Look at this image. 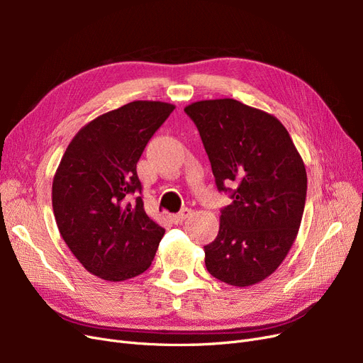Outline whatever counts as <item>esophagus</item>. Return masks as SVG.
Returning <instances> with one entry per match:
<instances>
[{
  "instance_id": "1",
  "label": "esophagus",
  "mask_w": 363,
  "mask_h": 363,
  "mask_svg": "<svg viewBox=\"0 0 363 363\" xmlns=\"http://www.w3.org/2000/svg\"><path fill=\"white\" fill-rule=\"evenodd\" d=\"M191 213H192L191 208H183V211H180L179 213L171 215V221H172L174 224H180V223H183L184 219L188 218Z\"/></svg>"
}]
</instances>
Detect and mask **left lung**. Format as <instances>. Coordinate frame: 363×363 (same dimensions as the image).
Segmentation results:
<instances>
[{
  "label": "left lung",
  "instance_id": "8db88e82",
  "mask_svg": "<svg viewBox=\"0 0 363 363\" xmlns=\"http://www.w3.org/2000/svg\"><path fill=\"white\" fill-rule=\"evenodd\" d=\"M184 112L200 131L218 191L233 199L204 247L206 268L232 286H251L280 267L298 233L304 162L276 116L233 98L196 101Z\"/></svg>",
  "mask_w": 363,
  "mask_h": 363
}]
</instances>
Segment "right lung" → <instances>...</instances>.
Segmentation results:
<instances>
[{
    "mask_svg": "<svg viewBox=\"0 0 363 363\" xmlns=\"http://www.w3.org/2000/svg\"><path fill=\"white\" fill-rule=\"evenodd\" d=\"M174 108L131 101L100 115L72 138L54 174L59 232L82 265L103 280L136 277L156 256L164 228L145 213L136 163Z\"/></svg>",
    "mask_w": 363,
    "mask_h": 363,
    "instance_id": "1",
    "label": "right lung"
}]
</instances>
